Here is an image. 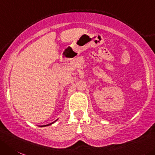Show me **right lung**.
Masks as SVG:
<instances>
[{
    "instance_id": "right-lung-1",
    "label": "right lung",
    "mask_w": 155,
    "mask_h": 155,
    "mask_svg": "<svg viewBox=\"0 0 155 155\" xmlns=\"http://www.w3.org/2000/svg\"><path fill=\"white\" fill-rule=\"evenodd\" d=\"M58 119H56V121H53V122H52V123H50V124H48V125H41V126H40V127H46V126H49V125H52V124H53L54 123V122H56V121H57Z\"/></svg>"
}]
</instances>
